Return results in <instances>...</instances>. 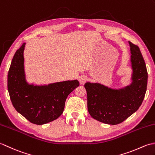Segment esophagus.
Wrapping results in <instances>:
<instances>
[{
  "label": "esophagus",
  "mask_w": 155,
  "mask_h": 155,
  "mask_svg": "<svg viewBox=\"0 0 155 155\" xmlns=\"http://www.w3.org/2000/svg\"><path fill=\"white\" fill-rule=\"evenodd\" d=\"M87 81V77L86 75H81V76L79 79V81L81 85H84L85 82Z\"/></svg>",
  "instance_id": "34e87169"
}]
</instances>
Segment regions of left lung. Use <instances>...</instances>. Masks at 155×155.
<instances>
[{
    "label": "left lung",
    "mask_w": 155,
    "mask_h": 155,
    "mask_svg": "<svg viewBox=\"0 0 155 155\" xmlns=\"http://www.w3.org/2000/svg\"><path fill=\"white\" fill-rule=\"evenodd\" d=\"M133 68L132 84L113 89L100 84L87 82V109L93 118L106 124L117 125L137 111L145 97L148 73L138 46L129 42Z\"/></svg>",
    "instance_id": "1"
}]
</instances>
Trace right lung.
<instances>
[{
    "instance_id": "1",
    "label": "right lung",
    "mask_w": 155,
    "mask_h": 155,
    "mask_svg": "<svg viewBox=\"0 0 155 155\" xmlns=\"http://www.w3.org/2000/svg\"><path fill=\"white\" fill-rule=\"evenodd\" d=\"M25 43L17 50L8 74V91L14 107L30 122L44 125L62 114L68 95L79 86L78 80L37 86L26 81L24 69Z\"/></svg>"
}]
</instances>
